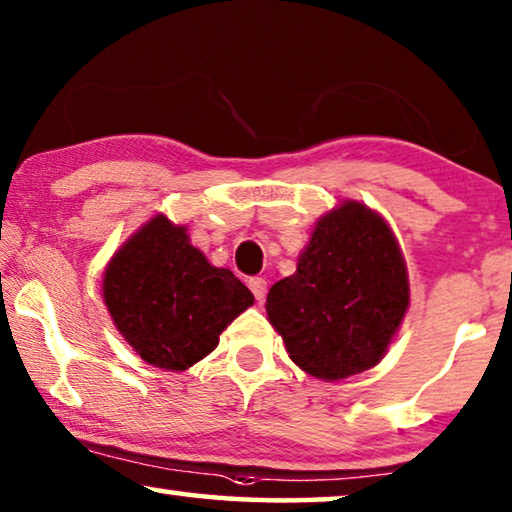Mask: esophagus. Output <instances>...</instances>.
Masks as SVG:
<instances>
[{
  "instance_id": "esophagus-1",
  "label": "esophagus",
  "mask_w": 512,
  "mask_h": 512,
  "mask_svg": "<svg viewBox=\"0 0 512 512\" xmlns=\"http://www.w3.org/2000/svg\"><path fill=\"white\" fill-rule=\"evenodd\" d=\"M249 288H251V293H254V298L258 302H263L265 300V293H268V281H265L263 277H251L249 279Z\"/></svg>"
}]
</instances>
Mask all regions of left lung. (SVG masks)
<instances>
[{
	"instance_id": "1",
	"label": "left lung",
	"mask_w": 512,
	"mask_h": 512,
	"mask_svg": "<svg viewBox=\"0 0 512 512\" xmlns=\"http://www.w3.org/2000/svg\"><path fill=\"white\" fill-rule=\"evenodd\" d=\"M409 309V274L381 214L344 201L311 233L298 270L270 288L265 311L291 360L323 381L379 365Z\"/></svg>"
}]
</instances>
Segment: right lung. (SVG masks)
Returning a JSON list of instances; mask_svg holds the SVG:
<instances>
[{"mask_svg": "<svg viewBox=\"0 0 512 512\" xmlns=\"http://www.w3.org/2000/svg\"><path fill=\"white\" fill-rule=\"evenodd\" d=\"M103 300L133 351L168 372H184L212 353L228 323L254 305L249 288L231 270L207 263L187 226L164 214L110 258Z\"/></svg>", "mask_w": 512, "mask_h": 512, "instance_id": "obj_1", "label": "right lung"}]
</instances>
